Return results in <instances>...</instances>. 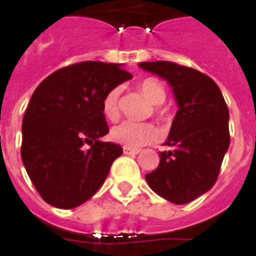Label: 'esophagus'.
Wrapping results in <instances>:
<instances>
[{
    "instance_id": "34e87169",
    "label": "esophagus",
    "mask_w": 256,
    "mask_h": 256,
    "mask_svg": "<svg viewBox=\"0 0 256 256\" xmlns=\"http://www.w3.org/2000/svg\"><path fill=\"white\" fill-rule=\"evenodd\" d=\"M138 152L140 150H134V148H128V146L123 148V154H126V155H137Z\"/></svg>"
}]
</instances>
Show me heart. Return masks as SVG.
<instances>
[{"instance_id": "b5f03b06", "label": "heart", "mask_w": 256, "mask_h": 256, "mask_svg": "<svg viewBox=\"0 0 256 256\" xmlns=\"http://www.w3.org/2000/svg\"><path fill=\"white\" fill-rule=\"evenodd\" d=\"M141 93L148 100L155 104L154 114L155 116L164 122L168 119V112L162 106L166 100V90L163 84L155 78H145L138 84ZM102 114L108 120H116L120 116V89L110 90L102 100ZM159 138V130L150 123L122 122L111 130V140L118 144H122L128 148H137L142 145L155 142Z\"/></svg>"}]
</instances>
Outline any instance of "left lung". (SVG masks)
I'll use <instances>...</instances> for the list:
<instances>
[{
  "label": "left lung",
  "mask_w": 256,
  "mask_h": 256,
  "mask_svg": "<svg viewBox=\"0 0 256 256\" xmlns=\"http://www.w3.org/2000/svg\"><path fill=\"white\" fill-rule=\"evenodd\" d=\"M140 67L172 86L178 110L156 170L145 176L154 192L174 204L192 202L214 186L230 144L229 110L208 75L172 62H146Z\"/></svg>",
  "instance_id": "1"
}]
</instances>
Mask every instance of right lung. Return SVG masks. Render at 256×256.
<instances>
[{"mask_svg":"<svg viewBox=\"0 0 256 256\" xmlns=\"http://www.w3.org/2000/svg\"><path fill=\"white\" fill-rule=\"evenodd\" d=\"M130 78L118 64L82 62L50 74L32 93L23 116L22 159L46 203L78 207L104 184L123 150L98 141L110 132L102 100Z\"/></svg>","mask_w":256,"mask_h":256,"instance_id":"add662e5","label":"right lung"}]
</instances>
